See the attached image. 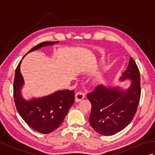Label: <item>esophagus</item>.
<instances>
[{"label": "esophagus", "mask_w": 155, "mask_h": 155, "mask_svg": "<svg viewBox=\"0 0 155 155\" xmlns=\"http://www.w3.org/2000/svg\"><path fill=\"white\" fill-rule=\"evenodd\" d=\"M84 98V94L82 92H77L75 94V102H79Z\"/></svg>", "instance_id": "esophagus-1"}]
</instances>
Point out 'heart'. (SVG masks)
Here are the masks:
<instances>
[{"mask_svg": "<svg viewBox=\"0 0 155 155\" xmlns=\"http://www.w3.org/2000/svg\"><path fill=\"white\" fill-rule=\"evenodd\" d=\"M103 74H98L97 77H96V78H95V79H94V84H99L101 82L103 81Z\"/></svg>", "mask_w": 155, "mask_h": 155, "instance_id": "1", "label": "heart"}]
</instances>
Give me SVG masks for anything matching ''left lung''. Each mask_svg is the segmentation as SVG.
Masks as SVG:
<instances>
[{"mask_svg": "<svg viewBox=\"0 0 155 155\" xmlns=\"http://www.w3.org/2000/svg\"><path fill=\"white\" fill-rule=\"evenodd\" d=\"M120 77L129 78L130 86L127 90L98 85L87 94L92 104L89 122L93 129L102 135H113L122 130L133 120L140 98V72L134 59Z\"/></svg>", "mask_w": 155, "mask_h": 155, "instance_id": "8db88e82", "label": "left lung"}]
</instances>
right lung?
Returning a JSON list of instances; mask_svg holds the SVG:
<instances>
[{
  "label": "right lung",
  "mask_w": 155,
  "mask_h": 155,
  "mask_svg": "<svg viewBox=\"0 0 155 155\" xmlns=\"http://www.w3.org/2000/svg\"><path fill=\"white\" fill-rule=\"evenodd\" d=\"M58 42H41L31 48L27 54ZM21 61L16 68L13 83V97L16 110L25 123L32 129L42 134H48L57 129L64 120L68 110L74 103V91H58L47 97L28 101L25 100L21 92L24 84V79L20 71Z\"/></svg>",
  "instance_id": "right-lung-1"
}]
</instances>
